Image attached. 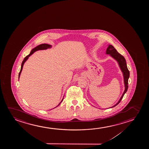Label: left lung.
<instances>
[{"mask_svg": "<svg viewBox=\"0 0 149 149\" xmlns=\"http://www.w3.org/2000/svg\"><path fill=\"white\" fill-rule=\"evenodd\" d=\"M106 53L107 54H109V55L113 57L114 59H116V61H118V65L120 66V70L122 72L123 76H124V81L125 84V91L122 96L120 97V100L118 102L116 103L114 106H112L110 108H112L114 106H116L120 102V101L122 99L123 97L124 96L125 94L126 93L128 88V79L130 76V72L128 69V68L127 66L126 61V59L124 57L121 55L120 54L118 53V51H116V49L114 48V47L111 45H109L107 48L106 49Z\"/></svg>", "mask_w": 149, "mask_h": 149, "instance_id": "1", "label": "left lung"}]
</instances>
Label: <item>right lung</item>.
<instances>
[{
  "mask_svg": "<svg viewBox=\"0 0 149 149\" xmlns=\"http://www.w3.org/2000/svg\"><path fill=\"white\" fill-rule=\"evenodd\" d=\"M51 47H52V46L50 45H49V44H41V45H38V46L35 47L33 49H32L30 54L28 55H27L24 58V60L23 61L22 64H21V67L20 71L19 73V77H20L21 73L23 67V65H24V63H25V61H26L27 59L29 58V57L31 54H33V53H34L36 51L40 50H44V49H48V48H51ZM63 100H61V102H60V103H59L57 106H58L59 104H61V103L63 101ZM57 106H56V107H57Z\"/></svg>",
  "mask_w": 149,
  "mask_h": 149,
  "instance_id": "1",
  "label": "right lung"
}]
</instances>
